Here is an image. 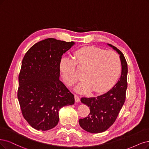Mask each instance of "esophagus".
<instances>
[{
    "label": "esophagus",
    "instance_id": "esophagus-1",
    "mask_svg": "<svg viewBox=\"0 0 149 149\" xmlns=\"http://www.w3.org/2000/svg\"><path fill=\"white\" fill-rule=\"evenodd\" d=\"M75 101L76 102H79L80 101V97L77 95H75Z\"/></svg>",
    "mask_w": 149,
    "mask_h": 149
}]
</instances>
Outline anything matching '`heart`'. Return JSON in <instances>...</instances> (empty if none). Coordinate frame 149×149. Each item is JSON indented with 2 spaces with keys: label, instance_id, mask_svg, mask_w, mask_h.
<instances>
[{
  "label": "heart",
  "instance_id": "heart-1",
  "mask_svg": "<svg viewBox=\"0 0 149 149\" xmlns=\"http://www.w3.org/2000/svg\"><path fill=\"white\" fill-rule=\"evenodd\" d=\"M74 56L75 63L68 57L62 58L59 70L65 84L72 86L80 78L76 72V65L85 69L84 79L75 88L77 93L84 94L91 90L96 93L104 92L112 88L119 78L122 64L116 53L88 47L78 49Z\"/></svg>",
  "mask_w": 149,
  "mask_h": 149
}]
</instances>
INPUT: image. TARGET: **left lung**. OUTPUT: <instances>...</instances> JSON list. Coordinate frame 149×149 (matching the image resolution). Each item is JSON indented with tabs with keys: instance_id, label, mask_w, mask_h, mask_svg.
<instances>
[{
	"instance_id": "1",
	"label": "left lung",
	"mask_w": 149,
	"mask_h": 149,
	"mask_svg": "<svg viewBox=\"0 0 149 149\" xmlns=\"http://www.w3.org/2000/svg\"><path fill=\"white\" fill-rule=\"evenodd\" d=\"M108 46L120 55L122 74L117 83L106 93L94 97H82L81 102L88 106L90 112L88 117L79 120L82 129L91 133L106 131L115 122L125 101L127 89L128 65L123 54L116 47Z\"/></svg>"
}]
</instances>
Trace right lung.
Segmentation results:
<instances>
[{"label":"right lung","instance_id":"add662e5","mask_svg":"<svg viewBox=\"0 0 149 149\" xmlns=\"http://www.w3.org/2000/svg\"><path fill=\"white\" fill-rule=\"evenodd\" d=\"M74 45L48 38L35 43L24 55L18 98L23 117L33 128H53L58 123L60 109L75 102L74 96L59 80L62 55Z\"/></svg>","mask_w":149,"mask_h":149}]
</instances>
